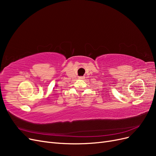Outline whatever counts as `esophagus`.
Wrapping results in <instances>:
<instances>
[{
	"mask_svg": "<svg viewBox=\"0 0 156 156\" xmlns=\"http://www.w3.org/2000/svg\"><path fill=\"white\" fill-rule=\"evenodd\" d=\"M84 77H79V79H84Z\"/></svg>",
	"mask_w": 156,
	"mask_h": 156,
	"instance_id": "1",
	"label": "esophagus"
}]
</instances>
